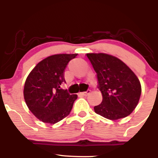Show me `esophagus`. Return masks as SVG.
<instances>
[{"label":"esophagus","instance_id":"esophagus-1","mask_svg":"<svg viewBox=\"0 0 158 158\" xmlns=\"http://www.w3.org/2000/svg\"><path fill=\"white\" fill-rule=\"evenodd\" d=\"M90 93V90H88L86 92H81V93H80V94H81V95L83 96H88Z\"/></svg>","mask_w":158,"mask_h":158}]
</instances>
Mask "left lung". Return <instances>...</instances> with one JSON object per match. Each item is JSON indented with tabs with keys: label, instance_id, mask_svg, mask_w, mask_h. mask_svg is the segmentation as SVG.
<instances>
[{
	"label": "left lung",
	"instance_id": "obj_1",
	"mask_svg": "<svg viewBox=\"0 0 158 158\" xmlns=\"http://www.w3.org/2000/svg\"><path fill=\"white\" fill-rule=\"evenodd\" d=\"M97 74L102 103L94 111L116 120L132 113L139 102L141 85L135 73L118 58L106 53H87Z\"/></svg>",
	"mask_w": 158,
	"mask_h": 158
}]
</instances>
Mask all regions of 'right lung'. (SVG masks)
<instances>
[{
  "instance_id": "add662e5",
  "label": "right lung",
  "mask_w": 158,
  "mask_h": 158,
  "mask_svg": "<svg viewBox=\"0 0 158 158\" xmlns=\"http://www.w3.org/2000/svg\"><path fill=\"white\" fill-rule=\"evenodd\" d=\"M75 54H56L38 63L27 77L23 97L27 107L39 120L55 124L68 116L77 94L61 88L65 82L64 73Z\"/></svg>"
}]
</instances>
